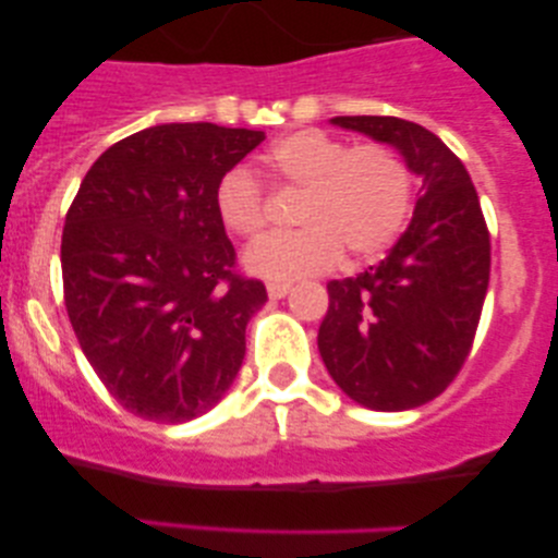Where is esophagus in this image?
Listing matches in <instances>:
<instances>
[{
  "label": "esophagus",
  "mask_w": 558,
  "mask_h": 558,
  "mask_svg": "<svg viewBox=\"0 0 558 558\" xmlns=\"http://www.w3.org/2000/svg\"><path fill=\"white\" fill-rule=\"evenodd\" d=\"M288 291H291V286H288V283H270V286H267V296H270V299H283Z\"/></svg>",
  "instance_id": "34e87169"
}]
</instances>
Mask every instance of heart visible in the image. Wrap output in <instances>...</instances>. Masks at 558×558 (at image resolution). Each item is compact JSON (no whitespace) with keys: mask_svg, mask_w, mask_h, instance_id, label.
Segmentation results:
<instances>
[{"mask_svg":"<svg viewBox=\"0 0 558 558\" xmlns=\"http://www.w3.org/2000/svg\"><path fill=\"white\" fill-rule=\"evenodd\" d=\"M265 170L278 189L304 198L296 233H272L243 254L248 272L296 280L351 262L380 257L414 213V172L396 146L349 141L304 128L275 141ZM215 213L230 233L254 239L267 226V196L252 170L230 168L215 185Z\"/></svg>","mask_w":558,"mask_h":558,"instance_id":"1","label":"heart"}]
</instances>
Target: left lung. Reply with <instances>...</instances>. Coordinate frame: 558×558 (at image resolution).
<instances>
[{
	"label": "left lung",
	"instance_id": "left-lung-1",
	"mask_svg": "<svg viewBox=\"0 0 558 558\" xmlns=\"http://www.w3.org/2000/svg\"><path fill=\"white\" fill-rule=\"evenodd\" d=\"M332 123L396 146L422 178L414 217L390 254L330 280L317 345L345 396L403 412L451 386L470 356L490 280V233L462 159L433 131L386 114Z\"/></svg>",
	"mask_w": 558,
	"mask_h": 558
}]
</instances>
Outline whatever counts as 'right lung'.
Here are the masks:
<instances>
[{
  "label": "right lung",
  "mask_w": 558,
  "mask_h": 558,
  "mask_svg": "<svg viewBox=\"0 0 558 558\" xmlns=\"http://www.w3.org/2000/svg\"><path fill=\"white\" fill-rule=\"evenodd\" d=\"M262 131L170 123L105 151L70 204L62 291L83 354L136 417L189 422L239 375L267 301L215 213V185Z\"/></svg>",
  "instance_id": "obj_1"
}]
</instances>
